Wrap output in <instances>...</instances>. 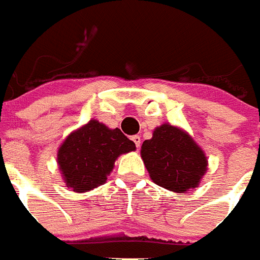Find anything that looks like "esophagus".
<instances>
[{
  "instance_id": "34e87169",
  "label": "esophagus",
  "mask_w": 260,
  "mask_h": 260,
  "mask_svg": "<svg viewBox=\"0 0 260 260\" xmlns=\"http://www.w3.org/2000/svg\"><path fill=\"white\" fill-rule=\"evenodd\" d=\"M132 140L134 141V144H136V147L140 148V145H141V137H140V136H133Z\"/></svg>"
}]
</instances>
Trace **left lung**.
<instances>
[{
  "label": "left lung",
  "instance_id": "8db88e82",
  "mask_svg": "<svg viewBox=\"0 0 260 260\" xmlns=\"http://www.w3.org/2000/svg\"><path fill=\"white\" fill-rule=\"evenodd\" d=\"M141 158L155 184L177 194L197 188L208 170V159L194 138L164 123L141 145Z\"/></svg>",
  "mask_w": 260,
  "mask_h": 260
}]
</instances>
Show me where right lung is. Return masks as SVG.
Here are the masks:
<instances>
[{
  "label": "right lung",
  "instance_id": "add662e5",
  "mask_svg": "<svg viewBox=\"0 0 260 260\" xmlns=\"http://www.w3.org/2000/svg\"><path fill=\"white\" fill-rule=\"evenodd\" d=\"M132 151H136V144L120 128H109L91 119L60 144L56 162L66 187L75 192H87L104 184L116 159Z\"/></svg>",
  "mask_w": 260,
  "mask_h": 260
}]
</instances>
